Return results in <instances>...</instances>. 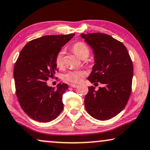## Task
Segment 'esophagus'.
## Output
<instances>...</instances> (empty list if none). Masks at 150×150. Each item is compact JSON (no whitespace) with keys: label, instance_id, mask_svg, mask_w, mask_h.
<instances>
[{"label":"esophagus","instance_id":"esophagus-1","mask_svg":"<svg viewBox=\"0 0 150 150\" xmlns=\"http://www.w3.org/2000/svg\"><path fill=\"white\" fill-rule=\"evenodd\" d=\"M70 86L71 87H73V88H77L78 86H77V84H71L70 85Z\"/></svg>","mask_w":150,"mask_h":150}]
</instances>
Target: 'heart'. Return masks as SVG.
Instances as JSON below:
<instances>
[{
	"label": "heart",
	"instance_id": "obj_1",
	"mask_svg": "<svg viewBox=\"0 0 150 150\" xmlns=\"http://www.w3.org/2000/svg\"><path fill=\"white\" fill-rule=\"evenodd\" d=\"M73 51L81 59H86L89 56L91 49L88 46L83 42H78L75 43L73 46ZM64 55L65 50H60L56 55L55 62L58 69H62L64 65ZM86 75L85 72L81 70L77 71H70L64 74L63 79L65 81L72 83H79L82 80Z\"/></svg>",
	"mask_w": 150,
	"mask_h": 150
}]
</instances>
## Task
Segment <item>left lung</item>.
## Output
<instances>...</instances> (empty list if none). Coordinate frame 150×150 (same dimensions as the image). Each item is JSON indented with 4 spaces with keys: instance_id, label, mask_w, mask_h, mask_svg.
Listing matches in <instances>:
<instances>
[{
    "instance_id": "8db88e82",
    "label": "left lung",
    "mask_w": 150,
    "mask_h": 150,
    "mask_svg": "<svg viewBox=\"0 0 150 150\" xmlns=\"http://www.w3.org/2000/svg\"><path fill=\"white\" fill-rule=\"evenodd\" d=\"M93 49L95 64L88 79L103 87L88 88L84 99L87 112L105 121L115 117L126 105L132 91L133 64L122 42L101 33L81 34Z\"/></svg>"
}]
</instances>
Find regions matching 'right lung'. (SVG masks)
<instances>
[{"mask_svg": "<svg viewBox=\"0 0 150 150\" xmlns=\"http://www.w3.org/2000/svg\"><path fill=\"white\" fill-rule=\"evenodd\" d=\"M74 35H45L29 42L20 53L13 69L16 93L22 109L33 120L49 122L63 110L62 95L69 86L59 83L55 89L47 81L57 71V53Z\"/></svg>", "mask_w": 150, "mask_h": 150, "instance_id": "add662e5", "label": "right lung"}]
</instances>
